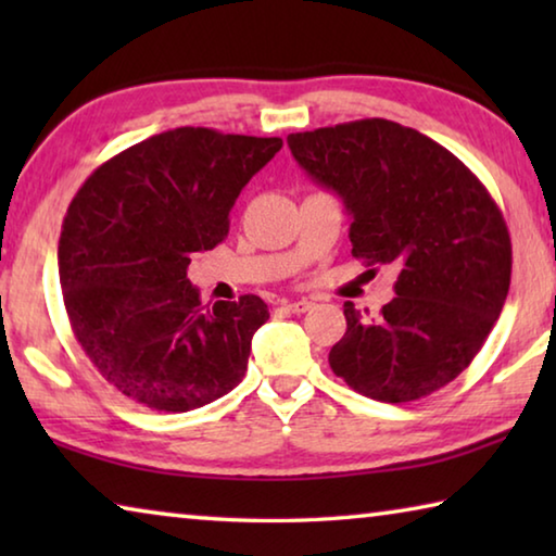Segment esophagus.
<instances>
[{
  "mask_svg": "<svg viewBox=\"0 0 556 556\" xmlns=\"http://www.w3.org/2000/svg\"><path fill=\"white\" fill-rule=\"evenodd\" d=\"M314 304L312 301H306V299H301V301H289V304H285V308L287 312H291V314H306L308 308H312Z\"/></svg>",
  "mask_w": 556,
  "mask_h": 556,
  "instance_id": "obj_1",
  "label": "esophagus"
}]
</instances>
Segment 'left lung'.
<instances>
[{
    "mask_svg": "<svg viewBox=\"0 0 556 556\" xmlns=\"http://www.w3.org/2000/svg\"><path fill=\"white\" fill-rule=\"evenodd\" d=\"M287 144L343 199L353 257L397 269V296L380 316L343 304L331 370L390 404L446 388L483 348L510 289V232L493 195L448 149L382 117L296 131Z\"/></svg>",
    "mask_w": 556,
    "mask_h": 556,
    "instance_id": "8db88e82",
    "label": "left lung"
}]
</instances>
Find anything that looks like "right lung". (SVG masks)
I'll return each mask as SVG.
<instances>
[{
	"label": "right lung",
	"instance_id": "add662e5",
	"mask_svg": "<svg viewBox=\"0 0 556 556\" xmlns=\"http://www.w3.org/2000/svg\"><path fill=\"white\" fill-rule=\"evenodd\" d=\"M279 149V137L176 127L108 159L73 195L59 240L65 314L125 397L188 412L244 378L267 304L203 306L186 269L228 238L235 199Z\"/></svg>",
	"mask_w": 556,
	"mask_h": 556
}]
</instances>
